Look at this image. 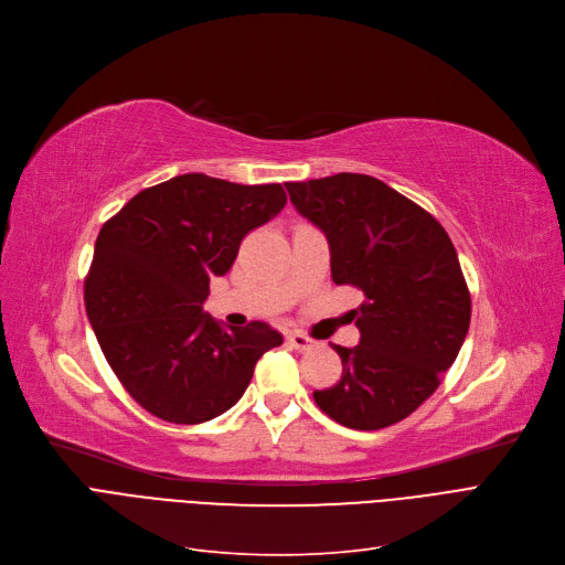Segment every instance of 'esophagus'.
<instances>
[{
  "label": "esophagus",
  "instance_id": "1",
  "mask_svg": "<svg viewBox=\"0 0 565 565\" xmlns=\"http://www.w3.org/2000/svg\"><path fill=\"white\" fill-rule=\"evenodd\" d=\"M287 344L294 347V349H299V352H308V349L315 347V340H310V338L303 335L301 331H294V333L287 335Z\"/></svg>",
  "mask_w": 565,
  "mask_h": 565
}]
</instances>
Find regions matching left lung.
<instances>
[{
  "mask_svg": "<svg viewBox=\"0 0 565 565\" xmlns=\"http://www.w3.org/2000/svg\"><path fill=\"white\" fill-rule=\"evenodd\" d=\"M285 185L294 209L327 236L333 282L367 299L354 310L359 344H333L340 382L315 391V402L352 429L407 418L437 391L469 331V289L446 230L367 174Z\"/></svg>",
  "mask_w": 565,
  "mask_h": 565,
  "instance_id": "1",
  "label": "left lung"
}]
</instances>
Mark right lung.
I'll list each match as a JSON object with an SVG mask.
<instances>
[{
	"mask_svg": "<svg viewBox=\"0 0 565 565\" xmlns=\"http://www.w3.org/2000/svg\"><path fill=\"white\" fill-rule=\"evenodd\" d=\"M287 204L280 183L241 185L181 174L132 198L96 238L87 317L132 399L168 423L195 425L234 407L282 335L264 321L225 327L204 312L241 238Z\"/></svg>",
	"mask_w": 565,
	"mask_h": 565,
	"instance_id": "right-lung-1",
	"label": "right lung"
}]
</instances>
